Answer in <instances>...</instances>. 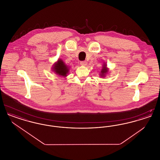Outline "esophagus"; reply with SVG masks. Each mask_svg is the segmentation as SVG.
Instances as JSON below:
<instances>
[{"label":"esophagus","mask_w":160,"mask_h":160,"mask_svg":"<svg viewBox=\"0 0 160 160\" xmlns=\"http://www.w3.org/2000/svg\"><path fill=\"white\" fill-rule=\"evenodd\" d=\"M80 65L82 66H86L87 65V62L86 61H82L80 62Z\"/></svg>","instance_id":"esophagus-1"}]
</instances>
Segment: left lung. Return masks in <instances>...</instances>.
Masks as SVG:
<instances>
[{
  "label": "left lung",
  "instance_id": "left-lung-1",
  "mask_svg": "<svg viewBox=\"0 0 160 160\" xmlns=\"http://www.w3.org/2000/svg\"><path fill=\"white\" fill-rule=\"evenodd\" d=\"M108 72V68L107 67L106 63H104L102 65V67L101 71H100L99 76L101 77H105Z\"/></svg>",
  "mask_w": 160,
  "mask_h": 160
}]
</instances>
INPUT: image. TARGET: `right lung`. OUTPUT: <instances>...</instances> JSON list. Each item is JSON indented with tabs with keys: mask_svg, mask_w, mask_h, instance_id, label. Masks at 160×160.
Masks as SVG:
<instances>
[{
	"mask_svg": "<svg viewBox=\"0 0 160 160\" xmlns=\"http://www.w3.org/2000/svg\"><path fill=\"white\" fill-rule=\"evenodd\" d=\"M52 68L54 73L59 76L66 77L68 74L69 67L62 59H58Z\"/></svg>",
	"mask_w": 160,
	"mask_h": 160,
	"instance_id": "add662e5",
	"label": "right lung"
}]
</instances>
